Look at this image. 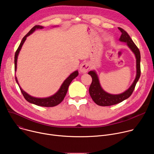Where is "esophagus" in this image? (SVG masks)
I'll use <instances>...</instances> for the list:
<instances>
[{"label": "esophagus", "mask_w": 154, "mask_h": 154, "mask_svg": "<svg viewBox=\"0 0 154 154\" xmlns=\"http://www.w3.org/2000/svg\"><path fill=\"white\" fill-rule=\"evenodd\" d=\"M90 69V64L88 63H83L80 67V71L82 73H86Z\"/></svg>", "instance_id": "esophagus-1"}]
</instances>
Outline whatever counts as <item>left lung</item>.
I'll list each match as a JSON object with an SVG mask.
<instances>
[{
    "label": "left lung",
    "mask_w": 154,
    "mask_h": 154,
    "mask_svg": "<svg viewBox=\"0 0 154 154\" xmlns=\"http://www.w3.org/2000/svg\"><path fill=\"white\" fill-rule=\"evenodd\" d=\"M118 29L122 33L119 41L126 42L128 48L132 51L136 57L137 60V75L135 80L132 85L128 90L124 93L119 94H111L105 92L100 85L99 78L96 72L94 71H91L88 72L92 77V83L90 86L89 93L93 101L98 105L100 106H110L119 103L123 100L128 98L132 94L136 84L138 81L141 75L140 68V60L141 55L139 49L135 45L132 39H131L128 34L122 28L118 27Z\"/></svg>",
    "instance_id": "obj_1"
}]
</instances>
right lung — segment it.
<instances>
[{
    "label": "right lung",
    "instance_id": "obj_1",
    "mask_svg": "<svg viewBox=\"0 0 154 154\" xmlns=\"http://www.w3.org/2000/svg\"><path fill=\"white\" fill-rule=\"evenodd\" d=\"M43 29L42 26H34L29 32V33L23 38V39H22L17 51H16L15 55H14V71H16V68H17V56L19 55V53L21 49V48H22V46H23V44L25 42L27 37L28 36H29L30 34H32L36 29ZM78 75H79L78 71H75L74 72H72L66 79L64 81V82L63 83V84L61 85V86L60 87V88L55 94H54L53 96H52L51 97H46V98H37V97H34L30 96L20 87L16 77H15V79H16L17 83L18 84V85L19 86V88L21 91L22 94H23V95L24 96V98L26 99V100L27 101H28L29 102H30L31 103H33V104L38 105V106H46V107H52V106H55L58 105L63 100L66 94V93H67L68 87H69L70 83H71L72 80L74 79Z\"/></svg>",
    "mask_w": 154,
    "mask_h": 154
}]
</instances>
